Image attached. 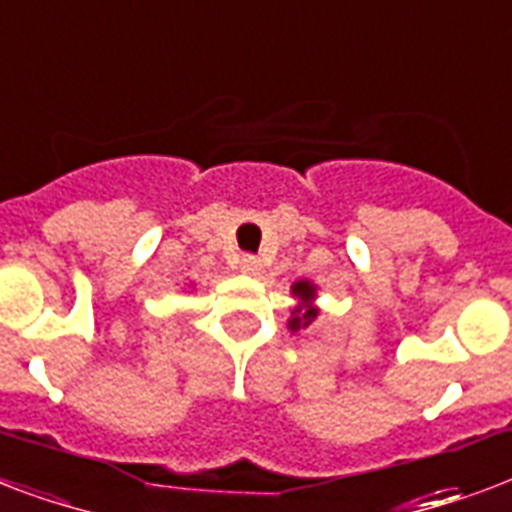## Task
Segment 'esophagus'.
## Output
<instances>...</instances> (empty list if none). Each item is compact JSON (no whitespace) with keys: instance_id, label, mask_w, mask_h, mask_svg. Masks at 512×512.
Wrapping results in <instances>:
<instances>
[{"instance_id":"34e87169","label":"esophagus","mask_w":512,"mask_h":512,"mask_svg":"<svg viewBox=\"0 0 512 512\" xmlns=\"http://www.w3.org/2000/svg\"><path fill=\"white\" fill-rule=\"evenodd\" d=\"M240 269H243L245 275L259 277L261 275V261L256 259V256H243V259H240Z\"/></svg>"}]
</instances>
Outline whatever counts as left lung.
Listing matches in <instances>:
<instances>
[{"instance_id": "1", "label": "left lung", "mask_w": 512, "mask_h": 512, "mask_svg": "<svg viewBox=\"0 0 512 512\" xmlns=\"http://www.w3.org/2000/svg\"><path fill=\"white\" fill-rule=\"evenodd\" d=\"M291 293L299 299V307H293L288 328H291V331H299V328H307L312 320L318 318V307L312 304V301H315V285H312L310 280H299V283H293Z\"/></svg>"}]
</instances>
